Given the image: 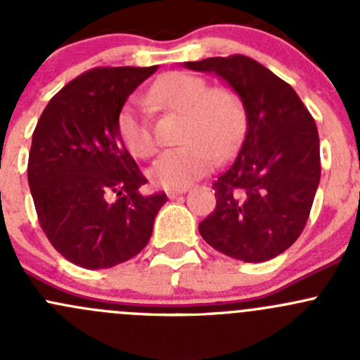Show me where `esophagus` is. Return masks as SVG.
<instances>
[{
	"instance_id": "esophagus-1",
	"label": "esophagus",
	"mask_w": 360,
	"mask_h": 360,
	"mask_svg": "<svg viewBox=\"0 0 360 360\" xmlns=\"http://www.w3.org/2000/svg\"><path fill=\"white\" fill-rule=\"evenodd\" d=\"M184 191H186V190H184V188H181V190H169V191H167V197H169V198H176L177 195L184 193Z\"/></svg>"
}]
</instances>
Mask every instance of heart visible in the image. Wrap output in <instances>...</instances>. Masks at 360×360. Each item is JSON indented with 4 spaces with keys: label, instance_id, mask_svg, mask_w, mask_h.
<instances>
[{
    "label": "heart",
    "instance_id": "heart-1",
    "mask_svg": "<svg viewBox=\"0 0 360 360\" xmlns=\"http://www.w3.org/2000/svg\"><path fill=\"white\" fill-rule=\"evenodd\" d=\"M151 99L184 112L183 146L165 151L150 169L151 183L181 190L209 172L217 157L230 153L242 137L245 108L242 97L228 85L210 86L203 76L172 71L160 76ZM118 136L132 157L150 158L158 151V137L150 106L132 97L118 115Z\"/></svg>",
    "mask_w": 360,
    "mask_h": 360
}]
</instances>
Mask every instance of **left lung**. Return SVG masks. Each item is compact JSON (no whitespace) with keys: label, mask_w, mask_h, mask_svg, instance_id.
Instances as JSON below:
<instances>
[{"label":"left lung","mask_w":360,"mask_h":360,"mask_svg":"<svg viewBox=\"0 0 360 360\" xmlns=\"http://www.w3.org/2000/svg\"><path fill=\"white\" fill-rule=\"evenodd\" d=\"M184 66L226 79L248 115L237 158L212 184L216 209L198 231L210 248L235 259H271L297 240L321 181L314 116L289 83L248 56Z\"/></svg>","instance_id":"1"}]
</instances>
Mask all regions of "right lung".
<instances>
[{
	"label": "right lung",
	"mask_w": 360,
	"mask_h": 360,
	"mask_svg": "<svg viewBox=\"0 0 360 360\" xmlns=\"http://www.w3.org/2000/svg\"><path fill=\"white\" fill-rule=\"evenodd\" d=\"M157 69L83 72L50 99L32 132L27 181L38 221L57 252L82 268H111L137 256L167 202L162 191H137L148 179L116 127L130 94Z\"/></svg>",
	"instance_id": "add662e5"
}]
</instances>
